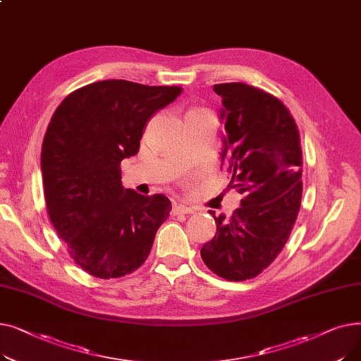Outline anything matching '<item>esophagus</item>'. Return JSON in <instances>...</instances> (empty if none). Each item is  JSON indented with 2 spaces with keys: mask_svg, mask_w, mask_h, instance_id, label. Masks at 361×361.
I'll return each mask as SVG.
<instances>
[{
  "mask_svg": "<svg viewBox=\"0 0 361 361\" xmlns=\"http://www.w3.org/2000/svg\"><path fill=\"white\" fill-rule=\"evenodd\" d=\"M171 214H173L174 216H177V215H187V214H193V209H192V207L184 206V204L174 203L173 211H171Z\"/></svg>",
  "mask_w": 361,
  "mask_h": 361,
  "instance_id": "esophagus-1",
  "label": "esophagus"
}]
</instances>
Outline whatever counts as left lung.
<instances>
[{
	"instance_id": "obj_1",
	"label": "left lung",
	"mask_w": 361,
	"mask_h": 361,
	"mask_svg": "<svg viewBox=\"0 0 361 361\" xmlns=\"http://www.w3.org/2000/svg\"><path fill=\"white\" fill-rule=\"evenodd\" d=\"M225 121L221 168L243 195L230 221L215 216L216 234L203 244L204 264L226 281L257 276L276 259L301 203L302 154L298 127L274 94L245 83H219Z\"/></svg>"
}]
</instances>
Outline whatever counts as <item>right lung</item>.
<instances>
[{
	"label": "right lung",
	"mask_w": 361,
	"mask_h": 361,
	"mask_svg": "<svg viewBox=\"0 0 361 361\" xmlns=\"http://www.w3.org/2000/svg\"><path fill=\"white\" fill-rule=\"evenodd\" d=\"M181 86L102 80L71 92L48 124L41 169L47 211L75 264L101 279L120 278L147 259L171 202L121 184V161L135 157L154 114Z\"/></svg>",
	"instance_id": "1"
}]
</instances>
